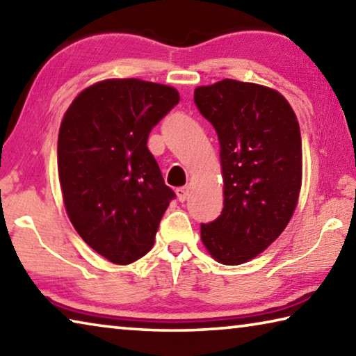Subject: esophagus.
I'll use <instances>...</instances> for the list:
<instances>
[{
    "mask_svg": "<svg viewBox=\"0 0 356 356\" xmlns=\"http://www.w3.org/2000/svg\"><path fill=\"white\" fill-rule=\"evenodd\" d=\"M176 193H177L179 201L180 202H185L186 200H188V196H190V186H180V188L176 190Z\"/></svg>",
    "mask_w": 356,
    "mask_h": 356,
    "instance_id": "1",
    "label": "esophagus"
}]
</instances>
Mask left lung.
<instances>
[{
	"label": "left lung",
	"mask_w": 356,
	"mask_h": 356,
	"mask_svg": "<svg viewBox=\"0 0 356 356\" xmlns=\"http://www.w3.org/2000/svg\"><path fill=\"white\" fill-rule=\"evenodd\" d=\"M195 104L218 135L225 207L201 225L215 261L240 265L284 231L301 188V135L289 102L275 89L221 80L195 89Z\"/></svg>",
	"instance_id": "8db88e82"
}]
</instances>
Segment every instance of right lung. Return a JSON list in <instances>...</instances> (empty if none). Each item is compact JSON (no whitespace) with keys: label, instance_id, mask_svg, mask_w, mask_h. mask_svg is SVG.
Segmentation results:
<instances>
[{"label":"right lung","instance_id":"right-lung-1","mask_svg":"<svg viewBox=\"0 0 356 356\" xmlns=\"http://www.w3.org/2000/svg\"><path fill=\"white\" fill-rule=\"evenodd\" d=\"M179 100L171 86L118 78L84 89L64 114L58 136L64 206L80 237L113 264L150 251L176 197L147 138Z\"/></svg>","mask_w":356,"mask_h":356}]
</instances>
